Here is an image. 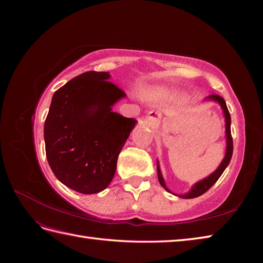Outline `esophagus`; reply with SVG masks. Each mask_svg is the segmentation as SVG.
Here are the masks:
<instances>
[{"label": "esophagus", "mask_w": 263, "mask_h": 263, "mask_svg": "<svg viewBox=\"0 0 263 263\" xmlns=\"http://www.w3.org/2000/svg\"><path fill=\"white\" fill-rule=\"evenodd\" d=\"M146 121H147V124H149V125H155L156 123H158V113L154 112V110L153 112L148 113Z\"/></svg>", "instance_id": "esophagus-1"}]
</instances>
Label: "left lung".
<instances>
[{
	"label": "left lung",
	"mask_w": 263,
	"mask_h": 263,
	"mask_svg": "<svg viewBox=\"0 0 263 263\" xmlns=\"http://www.w3.org/2000/svg\"><path fill=\"white\" fill-rule=\"evenodd\" d=\"M206 101H214V102H217L219 103L220 107L222 108V112H224V116H225V123H226V142H227V147H226V154H225V157L224 159H222L221 163L219 164L218 168L215 170L212 174H210V176L208 178L203 179L202 181L195 183V184L193 185V187L187 193L183 194V195H179L180 197H183V198H194V197H197L200 196L202 194H204L206 191H209L214 184L215 182H216L219 177L222 174V172L225 171V169L227 168V165L229 164L230 162V159H232V156H233V149H234V146H233V137H232V132H230V123H232V121H230V114L228 112V108H227V105H226V102L225 100L222 99L221 97H219V95L217 94H212L210 95V97H208L205 99ZM157 170H158V179H159V182H160V184L168 191V192L171 193V191L166 187L165 183H164V180L162 178V174H161V171H160V168H159V164H157ZM174 194V193H173ZM177 195V194H174Z\"/></svg>",
	"instance_id": "1"
}]
</instances>
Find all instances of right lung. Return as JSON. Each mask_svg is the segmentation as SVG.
Masks as SVG:
<instances>
[{
	"label": "right lung",
	"mask_w": 263,
	"mask_h": 263,
	"mask_svg": "<svg viewBox=\"0 0 263 263\" xmlns=\"http://www.w3.org/2000/svg\"><path fill=\"white\" fill-rule=\"evenodd\" d=\"M108 72L87 71L54 92L44 127L46 157L61 183L82 194L106 189L136 125L112 110L125 98Z\"/></svg>",
	"instance_id": "add662e5"
}]
</instances>
